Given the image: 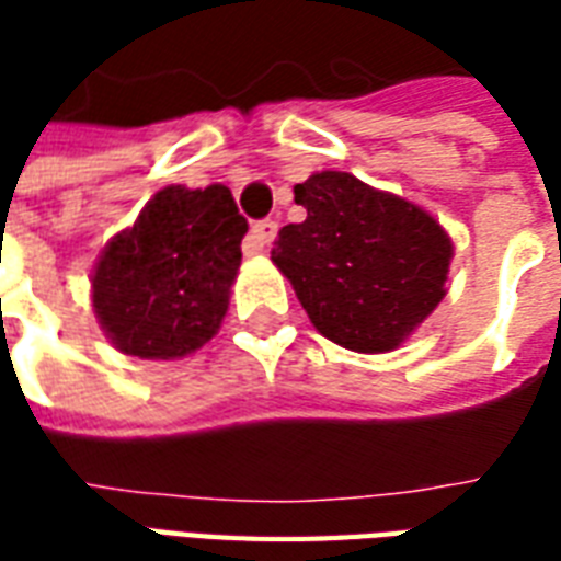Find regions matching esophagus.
Wrapping results in <instances>:
<instances>
[{
    "instance_id": "esophagus-1",
    "label": "esophagus",
    "mask_w": 561,
    "mask_h": 561,
    "mask_svg": "<svg viewBox=\"0 0 561 561\" xmlns=\"http://www.w3.org/2000/svg\"><path fill=\"white\" fill-rule=\"evenodd\" d=\"M276 231H279V221L273 219H261L252 225V231H249V245L261 252V249H267L273 240H276Z\"/></svg>"
}]
</instances>
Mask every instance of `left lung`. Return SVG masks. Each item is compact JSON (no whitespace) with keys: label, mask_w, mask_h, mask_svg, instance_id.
<instances>
[{"label":"left lung","mask_w":561,"mask_h":561,"mask_svg":"<svg viewBox=\"0 0 561 561\" xmlns=\"http://www.w3.org/2000/svg\"><path fill=\"white\" fill-rule=\"evenodd\" d=\"M306 219L285 225L276 267L321 336L342 348H397L445 297L450 240L442 225L388 192L342 171L294 185Z\"/></svg>","instance_id":"left-lung-1"}]
</instances>
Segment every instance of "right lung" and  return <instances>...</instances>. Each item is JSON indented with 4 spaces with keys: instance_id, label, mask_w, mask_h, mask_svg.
<instances>
[{
    "instance_id": "add662e5",
    "label": "right lung",
    "mask_w": 561,
    "mask_h": 561,
    "mask_svg": "<svg viewBox=\"0 0 561 561\" xmlns=\"http://www.w3.org/2000/svg\"><path fill=\"white\" fill-rule=\"evenodd\" d=\"M249 221L228 185H168L116 233L92 276V306L116 348L144 360L185 357L228 312Z\"/></svg>"
}]
</instances>
